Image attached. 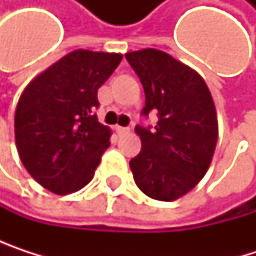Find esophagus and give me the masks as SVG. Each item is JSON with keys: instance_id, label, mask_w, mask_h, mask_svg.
<instances>
[{"instance_id": "34e87169", "label": "esophagus", "mask_w": 256, "mask_h": 256, "mask_svg": "<svg viewBox=\"0 0 256 256\" xmlns=\"http://www.w3.org/2000/svg\"><path fill=\"white\" fill-rule=\"evenodd\" d=\"M116 132L118 133V134H124V133H128V128H122V126H116Z\"/></svg>"}]
</instances>
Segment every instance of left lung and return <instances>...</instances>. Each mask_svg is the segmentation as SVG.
Returning a JSON list of instances; mask_svg holds the SVG:
<instances>
[{
  "label": "left lung",
  "mask_w": 256,
  "mask_h": 256,
  "mask_svg": "<svg viewBox=\"0 0 256 256\" xmlns=\"http://www.w3.org/2000/svg\"><path fill=\"white\" fill-rule=\"evenodd\" d=\"M145 92L140 112L157 114L152 126L138 124L140 152L130 160L138 188L151 198L172 202L204 176L218 140L212 94L194 70L170 54L145 48L126 54Z\"/></svg>",
  "instance_id": "8db88e82"
}]
</instances>
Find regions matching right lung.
<instances>
[{
    "label": "right lung",
    "instance_id": "right-lung-1",
    "mask_svg": "<svg viewBox=\"0 0 256 256\" xmlns=\"http://www.w3.org/2000/svg\"><path fill=\"white\" fill-rule=\"evenodd\" d=\"M122 59L76 50L24 90L14 116L18 152L29 175L52 192H76L93 178L111 136L98 122V88Z\"/></svg>",
    "mask_w": 256,
    "mask_h": 256
}]
</instances>
